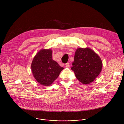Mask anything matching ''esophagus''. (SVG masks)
I'll use <instances>...</instances> for the list:
<instances>
[{"label":"esophagus","instance_id":"obj_1","mask_svg":"<svg viewBox=\"0 0 124 124\" xmlns=\"http://www.w3.org/2000/svg\"><path fill=\"white\" fill-rule=\"evenodd\" d=\"M65 66H66V67H69V66H70V63H66V64H65Z\"/></svg>","mask_w":124,"mask_h":124}]
</instances>
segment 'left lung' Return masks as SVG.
<instances>
[{
    "label": "left lung",
    "mask_w": 124,
    "mask_h": 124,
    "mask_svg": "<svg viewBox=\"0 0 124 124\" xmlns=\"http://www.w3.org/2000/svg\"><path fill=\"white\" fill-rule=\"evenodd\" d=\"M71 70L83 84H89L99 75L103 67L100 57L89 48H78L75 51Z\"/></svg>",
    "instance_id": "1"
}]
</instances>
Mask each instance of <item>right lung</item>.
Here are the masks:
<instances>
[{
    "label": "right lung",
    "mask_w": 124,
    "mask_h": 124,
    "mask_svg": "<svg viewBox=\"0 0 124 124\" xmlns=\"http://www.w3.org/2000/svg\"><path fill=\"white\" fill-rule=\"evenodd\" d=\"M51 49H41L34 56L31 65L37 82L43 86H50L59 76L64 68L52 58Z\"/></svg>",
    "instance_id": "right-lung-1"
}]
</instances>
